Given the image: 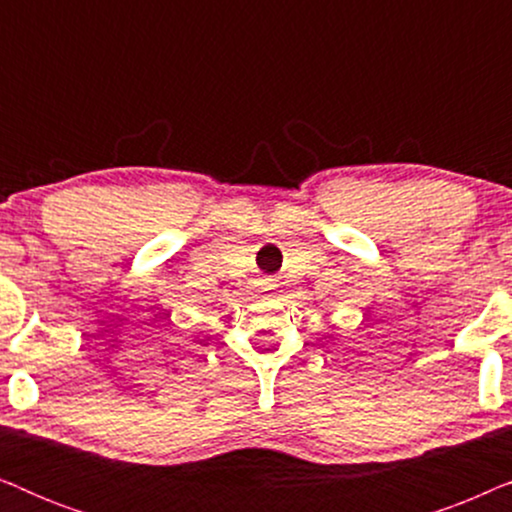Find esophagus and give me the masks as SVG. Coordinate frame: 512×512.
<instances>
[{"label": "esophagus", "instance_id": "34e87169", "mask_svg": "<svg viewBox=\"0 0 512 512\" xmlns=\"http://www.w3.org/2000/svg\"><path fill=\"white\" fill-rule=\"evenodd\" d=\"M275 282H272V279H263V282H261V291H265V296H270V293L272 291H275Z\"/></svg>", "mask_w": 512, "mask_h": 512}]
</instances>
